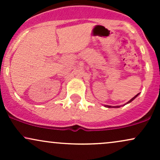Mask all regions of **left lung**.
Segmentation results:
<instances>
[{
	"label": "left lung",
	"mask_w": 160,
	"mask_h": 160,
	"mask_svg": "<svg viewBox=\"0 0 160 160\" xmlns=\"http://www.w3.org/2000/svg\"><path fill=\"white\" fill-rule=\"evenodd\" d=\"M139 95V93H138V94H137L136 95H135V97H133V98H132L131 99V100H129V101H128V102H127V103H126V104H128V103H130V102H132V101L134 100V99H135V98H136V97L138 96V95ZM125 104H123V105H125ZM105 107L106 108H120V106H113H113H110V105H105Z\"/></svg>",
	"instance_id": "obj_1"
}]
</instances>
